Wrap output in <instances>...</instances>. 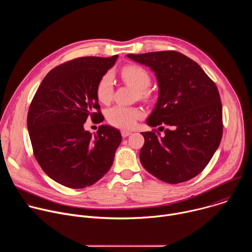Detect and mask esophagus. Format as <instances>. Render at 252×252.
I'll list each match as a JSON object with an SVG mask.
<instances>
[{
    "instance_id": "esophagus-1",
    "label": "esophagus",
    "mask_w": 252,
    "mask_h": 252,
    "mask_svg": "<svg viewBox=\"0 0 252 252\" xmlns=\"http://www.w3.org/2000/svg\"><path fill=\"white\" fill-rule=\"evenodd\" d=\"M121 132H122L123 137H126V136H128V135H130V134H131V131H129V130H126V129H123Z\"/></svg>"
}]
</instances>
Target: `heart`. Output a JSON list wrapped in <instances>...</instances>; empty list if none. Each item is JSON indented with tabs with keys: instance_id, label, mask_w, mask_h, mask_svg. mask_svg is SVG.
I'll use <instances>...</instances> for the list:
<instances>
[{
	"instance_id": "heart-1",
	"label": "heart",
	"mask_w": 252,
	"mask_h": 252,
	"mask_svg": "<svg viewBox=\"0 0 252 252\" xmlns=\"http://www.w3.org/2000/svg\"><path fill=\"white\" fill-rule=\"evenodd\" d=\"M123 80L137 91V94L141 98H147L150 95L149 87L152 78L149 71L140 65L130 64L122 69ZM96 96L100 102L107 103L114 94V82L110 73L104 74L96 85ZM142 117V112L137 107L115 105L106 112V119L112 126L119 128H131L136 121Z\"/></svg>"
}]
</instances>
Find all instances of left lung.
<instances>
[{"label":"left lung","instance_id":"1","mask_svg":"<svg viewBox=\"0 0 252 252\" xmlns=\"http://www.w3.org/2000/svg\"><path fill=\"white\" fill-rule=\"evenodd\" d=\"M126 57L150 66L158 83V99L148 125L169 126L163 135L157 129L141 132L142 166L167 184L189 181L205 168L222 137L217 85L197 63L175 51Z\"/></svg>","mask_w":252,"mask_h":252}]
</instances>
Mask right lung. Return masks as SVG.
<instances>
[{
  "instance_id": "1",
  "label": "right lung",
  "mask_w": 252,
  "mask_h": 252,
  "mask_svg": "<svg viewBox=\"0 0 252 252\" xmlns=\"http://www.w3.org/2000/svg\"><path fill=\"white\" fill-rule=\"evenodd\" d=\"M117 59L118 55L65 62L49 71L32 99L27 126L33 156L62 186L90 187L113 164L122 141L120 130L100 126L94 135L84 124L89 118L103 121L96 85Z\"/></svg>"
}]
</instances>
